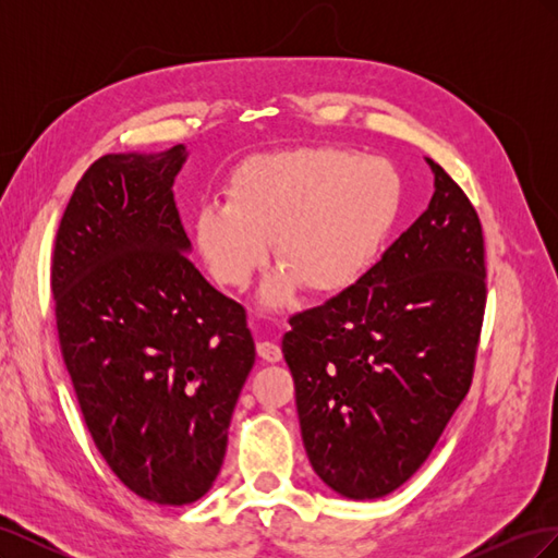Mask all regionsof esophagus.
I'll return each instance as SVG.
<instances>
[{
	"label": "esophagus",
	"mask_w": 558,
	"mask_h": 558,
	"mask_svg": "<svg viewBox=\"0 0 558 558\" xmlns=\"http://www.w3.org/2000/svg\"><path fill=\"white\" fill-rule=\"evenodd\" d=\"M258 356L263 359V361H267V363H277V361H281V349H279V344H275V342H258Z\"/></svg>",
	"instance_id": "obj_1"
}]
</instances>
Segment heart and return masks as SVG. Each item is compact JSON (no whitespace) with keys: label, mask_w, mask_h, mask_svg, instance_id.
Wrapping results in <instances>:
<instances>
[{"label":"heart","mask_w":558,"mask_h":558,"mask_svg":"<svg viewBox=\"0 0 558 558\" xmlns=\"http://www.w3.org/2000/svg\"><path fill=\"white\" fill-rule=\"evenodd\" d=\"M402 181L386 158L340 148H300L242 165L228 205L211 202L193 223V240L209 275L242 289L265 263L269 242L279 260L263 283L267 307L302 286L335 295L356 283L391 232Z\"/></svg>","instance_id":"heart-1"}]
</instances>
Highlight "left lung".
<instances>
[{"mask_svg":"<svg viewBox=\"0 0 558 558\" xmlns=\"http://www.w3.org/2000/svg\"><path fill=\"white\" fill-rule=\"evenodd\" d=\"M428 165V209L347 291L293 314L283 335L310 463L347 498H381L408 482L475 373L482 223L461 185Z\"/></svg>","mask_w":558,"mask_h":558,"instance_id":"left-lung-1","label":"left lung"}]
</instances>
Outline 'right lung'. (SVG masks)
Masks as SVG:
<instances>
[{"instance_id": "obj_1", "label": "right lung", "mask_w": 558, "mask_h": 558, "mask_svg": "<svg viewBox=\"0 0 558 558\" xmlns=\"http://www.w3.org/2000/svg\"><path fill=\"white\" fill-rule=\"evenodd\" d=\"M185 146L109 154L76 183L56 234L50 291L83 421L132 494L205 496L256 361L246 312L189 258L174 202Z\"/></svg>"}]
</instances>
